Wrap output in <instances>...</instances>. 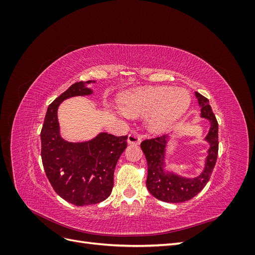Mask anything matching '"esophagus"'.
Listing matches in <instances>:
<instances>
[{
	"label": "esophagus",
	"instance_id": "obj_1",
	"mask_svg": "<svg viewBox=\"0 0 255 255\" xmlns=\"http://www.w3.org/2000/svg\"><path fill=\"white\" fill-rule=\"evenodd\" d=\"M140 140H141V136L136 133V132H132L128 134V142L129 144H139L140 143Z\"/></svg>",
	"mask_w": 255,
	"mask_h": 255
}]
</instances>
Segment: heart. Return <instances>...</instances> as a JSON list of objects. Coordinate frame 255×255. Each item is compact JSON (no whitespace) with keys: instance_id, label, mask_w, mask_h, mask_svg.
Returning <instances> with one entry per match:
<instances>
[{"instance_id":"1","label":"heart","mask_w":255,"mask_h":255,"mask_svg":"<svg viewBox=\"0 0 255 255\" xmlns=\"http://www.w3.org/2000/svg\"><path fill=\"white\" fill-rule=\"evenodd\" d=\"M187 90L169 86L149 87L128 92L121 99L122 110L130 116H149V128L154 133L170 128L188 110Z\"/></svg>"}]
</instances>
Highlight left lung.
Instances as JSON below:
<instances>
[{
	"label": "left lung",
	"instance_id": "obj_1",
	"mask_svg": "<svg viewBox=\"0 0 255 255\" xmlns=\"http://www.w3.org/2000/svg\"><path fill=\"white\" fill-rule=\"evenodd\" d=\"M199 105L201 106V117L210 120L211 128L206 141L210 142L208 155L204 171L195 179H186L175 175L172 172H165L164 159L165 148L167 144V136H157L151 139H145L140 143L141 150L148 163V177L146 188L152 196L164 202L180 203L188 201L201 191L211 179L218 155V122L208 104V99L196 92Z\"/></svg>",
	"mask_w": 255,
	"mask_h": 255
}]
</instances>
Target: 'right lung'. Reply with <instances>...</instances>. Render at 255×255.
Listing matches in <instances>:
<instances>
[{
    "instance_id": "obj_1",
    "label": "right lung",
    "mask_w": 255,
    "mask_h": 255,
    "mask_svg": "<svg viewBox=\"0 0 255 255\" xmlns=\"http://www.w3.org/2000/svg\"><path fill=\"white\" fill-rule=\"evenodd\" d=\"M91 81L71 85L49 105L41 128V158L45 174L56 194L78 206L104 201L112 194L114 171L126 150L128 136L99 134L86 142H69L60 137L57 109L64 100L87 96Z\"/></svg>"
}]
</instances>
